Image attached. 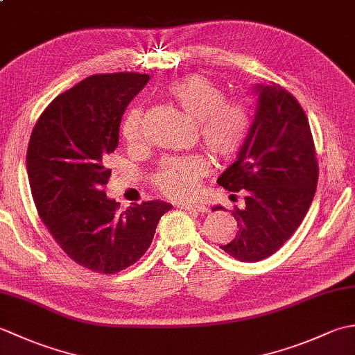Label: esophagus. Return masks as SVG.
I'll use <instances>...</instances> for the list:
<instances>
[{
  "label": "esophagus",
  "instance_id": "34e87169",
  "mask_svg": "<svg viewBox=\"0 0 355 355\" xmlns=\"http://www.w3.org/2000/svg\"><path fill=\"white\" fill-rule=\"evenodd\" d=\"M180 207L183 210H191V212H198V214H206L209 210L205 205H182Z\"/></svg>",
  "mask_w": 355,
  "mask_h": 355
}]
</instances>
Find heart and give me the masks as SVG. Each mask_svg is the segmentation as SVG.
<instances>
[{"label": "heart", "instance_id": "heart-1", "mask_svg": "<svg viewBox=\"0 0 355 355\" xmlns=\"http://www.w3.org/2000/svg\"><path fill=\"white\" fill-rule=\"evenodd\" d=\"M168 96L180 110L197 120L201 143L215 160L227 162L235 157L248 137L252 111L244 99H225L224 89L205 76H187L168 87ZM122 135L128 146L143 141V111L134 107L122 122ZM210 163L201 155L171 157L158 166L153 183L158 192L173 200H186L198 191Z\"/></svg>", "mask_w": 355, "mask_h": 355}]
</instances>
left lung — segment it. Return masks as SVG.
Returning <instances> with one entry per match:
<instances>
[{"label": "left lung", "instance_id": "1", "mask_svg": "<svg viewBox=\"0 0 355 355\" xmlns=\"http://www.w3.org/2000/svg\"><path fill=\"white\" fill-rule=\"evenodd\" d=\"M256 93L258 110L248 137L236 162L216 180L244 197V207L232 210L239 232L221 245L241 262L266 259L291 238L311 206L319 178L310 123L296 97L275 82L258 85Z\"/></svg>", "mask_w": 355, "mask_h": 355}]
</instances>
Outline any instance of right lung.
<instances>
[{
	"mask_svg": "<svg viewBox=\"0 0 355 355\" xmlns=\"http://www.w3.org/2000/svg\"><path fill=\"white\" fill-rule=\"evenodd\" d=\"M148 80L140 73L89 76L51 101L30 135L26 160L37 214L69 258L97 273L137 262L172 207L154 200L122 212L105 193L120 120Z\"/></svg>",
	"mask_w": 355,
	"mask_h": 355,
	"instance_id": "add662e5",
	"label": "right lung"
}]
</instances>
